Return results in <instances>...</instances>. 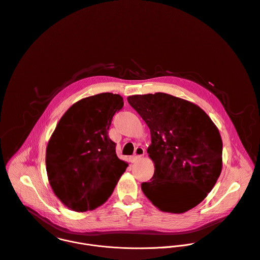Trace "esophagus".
<instances>
[{
    "instance_id": "34e87169",
    "label": "esophagus",
    "mask_w": 260,
    "mask_h": 260,
    "mask_svg": "<svg viewBox=\"0 0 260 260\" xmlns=\"http://www.w3.org/2000/svg\"><path fill=\"white\" fill-rule=\"evenodd\" d=\"M144 154H145V150H144L143 148H141V147L136 148V150H135V156L131 158V162H132V163L138 162L140 159H142V158L144 157Z\"/></svg>"
}]
</instances>
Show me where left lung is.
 <instances>
[{"mask_svg":"<svg viewBox=\"0 0 260 260\" xmlns=\"http://www.w3.org/2000/svg\"><path fill=\"white\" fill-rule=\"evenodd\" d=\"M150 128L147 152L154 176L142 190L160 211L183 214L201 204L223 167V142L211 117L197 104L166 94L127 97Z\"/></svg>","mask_w":260,"mask_h":260,"instance_id":"1","label":"left lung"}]
</instances>
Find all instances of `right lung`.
I'll return each instance as SVG.
<instances>
[{
  "label": "right lung",
  "instance_id": "1",
  "mask_svg": "<svg viewBox=\"0 0 260 260\" xmlns=\"http://www.w3.org/2000/svg\"><path fill=\"white\" fill-rule=\"evenodd\" d=\"M122 106L118 94L83 98L64 112L48 141L47 178L53 193L72 211L103 205L128 166L108 137L112 117Z\"/></svg>",
  "mask_w": 260,
  "mask_h": 260
}]
</instances>
